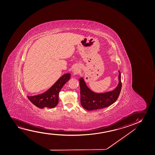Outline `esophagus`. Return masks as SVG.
Wrapping results in <instances>:
<instances>
[{
	"instance_id": "34e87169",
	"label": "esophagus",
	"mask_w": 155,
	"mask_h": 155,
	"mask_svg": "<svg viewBox=\"0 0 155 155\" xmlns=\"http://www.w3.org/2000/svg\"><path fill=\"white\" fill-rule=\"evenodd\" d=\"M73 72L74 73V74H77V73H78V72L79 71V69L78 68H74V69H73Z\"/></svg>"
}]
</instances>
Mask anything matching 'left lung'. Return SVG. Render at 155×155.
<instances>
[{
	"mask_svg": "<svg viewBox=\"0 0 155 155\" xmlns=\"http://www.w3.org/2000/svg\"><path fill=\"white\" fill-rule=\"evenodd\" d=\"M119 84L112 91L97 93L87 87L83 77L79 79L81 88V103L86 110H92L105 108L113 104L119 97L121 91L122 83L121 73L119 71Z\"/></svg>",
	"mask_w": 155,
	"mask_h": 155,
	"instance_id": "obj_1",
	"label": "left lung"
}]
</instances>
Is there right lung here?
<instances>
[{
	"instance_id": "obj_1",
	"label": "right lung",
	"mask_w": 155,
	"mask_h": 155,
	"mask_svg": "<svg viewBox=\"0 0 155 155\" xmlns=\"http://www.w3.org/2000/svg\"><path fill=\"white\" fill-rule=\"evenodd\" d=\"M70 79V74L62 75L52 86L44 93L37 95L28 96V100L38 108L47 107L53 108L59 102V93L64 85Z\"/></svg>"
}]
</instances>
